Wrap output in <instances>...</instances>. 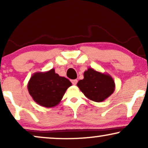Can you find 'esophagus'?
<instances>
[{
	"instance_id": "34e87169",
	"label": "esophagus",
	"mask_w": 148,
	"mask_h": 148,
	"mask_svg": "<svg viewBox=\"0 0 148 148\" xmlns=\"http://www.w3.org/2000/svg\"><path fill=\"white\" fill-rule=\"evenodd\" d=\"M71 82L73 85H76L77 83V79H73V80H71Z\"/></svg>"
}]
</instances>
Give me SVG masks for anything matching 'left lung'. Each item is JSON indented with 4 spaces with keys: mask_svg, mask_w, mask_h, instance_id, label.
Instances as JSON below:
<instances>
[{
    "mask_svg": "<svg viewBox=\"0 0 148 148\" xmlns=\"http://www.w3.org/2000/svg\"><path fill=\"white\" fill-rule=\"evenodd\" d=\"M84 76V78L79 81L77 86L90 100L101 102L114 92V81L109 74L88 68Z\"/></svg>",
    "mask_w": 148,
    "mask_h": 148,
    "instance_id": "left-lung-1",
    "label": "left lung"
}]
</instances>
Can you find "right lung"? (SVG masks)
<instances>
[{
    "mask_svg": "<svg viewBox=\"0 0 148 148\" xmlns=\"http://www.w3.org/2000/svg\"><path fill=\"white\" fill-rule=\"evenodd\" d=\"M71 82L56 73L54 69L36 72L27 84V90L33 100L40 106L52 108L59 104Z\"/></svg>",
    "mask_w": 148,
    "mask_h": 148,
    "instance_id": "add662e5",
    "label": "right lung"
}]
</instances>
